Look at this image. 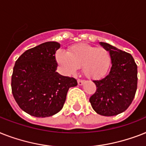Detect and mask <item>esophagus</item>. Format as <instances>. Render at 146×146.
<instances>
[{
  "label": "esophagus",
  "instance_id": "obj_1",
  "mask_svg": "<svg viewBox=\"0 0 146 146\" xmlns=\"http://www.w3.org/2000/svg\"><path fill=\"white\" fill-rule=\"evenodd\" d=\"M78 84H79V85H82L84 84V82H85V80H82V79H78Z\"/></svg>",
  "mask_w": 146,
  "mask_h": 146
}]
</instances>
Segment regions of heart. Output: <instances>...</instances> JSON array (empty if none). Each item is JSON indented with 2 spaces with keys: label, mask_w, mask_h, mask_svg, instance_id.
I'll list each match as a JSON object with an SVG mask.
<instances>
[{
  "label": "heart",
  "mask_w": 146,
  "mask_h": 146,
  "mask_svg": "<svg viewBox=\"0 0 146 146\" xmlns=\"http://www.w3.org/2000/svg\"><path fill=\"white\" fill-rule=\"evenodd\" d=\"M56 60L67 75L75 73L82 67L84 75L89 79H99L110 69L112 58L110 52L104 47H95L85 43L71 46L67 54L58 52Z\"/></svg>",
  "instance_id": "heart-1"
}]
</instances>
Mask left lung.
<instances>
[{
	"mask_svg": "<svg viewBox=\"0 0 146 146\" xmlns=\"http://www.w3.org/2000/svg\"><path fill=\"white\" fill-rule=\"evenodd\" d=\"M100 44L106 48L112 58V67L107 76L93 81L95 93L89 101L98 114L116 115L129 107L137 88V65L131 54L106 42Z\"/></svg>",
	"mask_w": 146,
	"mask_h": 146,
	"instance_id": "obj_1",
	"label": "left lung"
}]
</instances>
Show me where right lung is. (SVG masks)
Segmentation results:
<instances>
[{
    "mask_svg": "<svg viewBox=\"0 0 146 146\" xmlns=\"http://www.w3.org/2000/svg\"><path fill=\"white\" fill-rule=\"evenodd\" d=\"M57 42H46L25 51L15 61L12 93L21 109L31 115L45 118L60 112L68 90L76 79L56 72Z\"/></svg>",
    "mask_w": 146,
    "mask_h": 146,
    "instance_id": "1",
    "label": "right lung"
}]
</instances>
